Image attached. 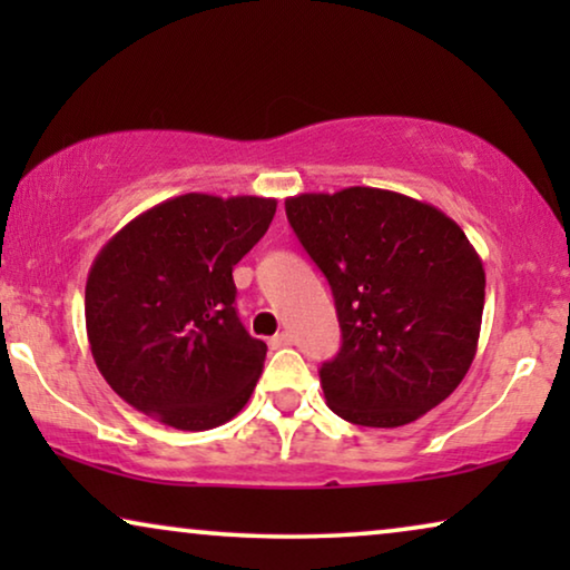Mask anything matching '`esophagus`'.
Returning <instances> with one entry per match:
<instances>
[{"label": "esophagus", "instance_id": "1", "mask_svg": "<svg viewBox=\"0 0 570 570\" xmlns=\"http://www.w3.org/2000/svg\"><path fill=\"white\" fill-rule=\"evenodd\" d=\"M287 345H293V337L287 332H279V334H275V337L269 340V347L272 350H279V347H287Z\"/></svg>", "mask_w": 570, "mask_h": 570}]
</instances>
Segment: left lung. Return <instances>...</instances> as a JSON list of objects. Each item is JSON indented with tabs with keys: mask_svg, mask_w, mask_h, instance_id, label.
I'll use <instances>...</instances> for the list:
<instances>
[{
	"mask_svg": "<svg viewBox=\"0 0 570 570\" xmlns=\"http://www.w3.org/2000/svg\"><path fill=\"white\" fill-rule=\"evenodd\" d=\"M295 236L330 279L342 347L326 404L365 428H400L441 404L478 353L485 269L439 207L350 186L285 199Z\"/></svg>",
	"mask_w": 570,
	"mask_h": 570,
	"instance_id": "left-lung-1",
	"label": "left lung"
}]
</instances>
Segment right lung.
<instances>
[{"label":"right lung","instance_id":"1","mask_svg":"<svg viewBox=\"0 0 570 570\" xmlns=\"http://www.w3.org/2000/svg\"><path fill=\"white\" fill-rule=\"evenodd\" d=\"M277 199L181 194L124 225L92 262L85 326L92 361L131 407L178 431L236 417L267 345L236 314L233 267Z\"/></svg>","mask_w":570,"mask_h":570}]
</instances>
